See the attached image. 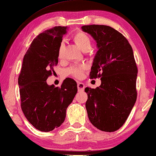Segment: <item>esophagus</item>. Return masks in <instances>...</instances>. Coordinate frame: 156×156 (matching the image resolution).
I'll use <instances>...</instances> for the list:
<instances>
[{"label": "esophagus", "instance_id": "1", "mask_svg": "<svg viewBox=\"0 0 156 156\" xmlns=\"http://www.w3.org/2000/svg\"><path fill=\"white\" fill-rule=\"evenodd\" d=\"M78 91H83L85 89V84L82 83H78L77 85Z\"/></svg>", "mask_w": 156, "mask_h": 156}]
</instances>
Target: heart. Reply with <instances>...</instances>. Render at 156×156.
<instances>
[{
  "label": "heart",
  "instance_id": "1",
  "mask_svg": "<svg viewBox=\"0 0 156 156\" xmlns=\"http://www.w3.org/2000/svg\"><path fill=\"white\" fill-rule=\"evenodd\" d=\"M73 40L76 45L83 51H87L91 48L90 38L89 37L87 34L83 33V32L80 31L74 34V35L73 36ZM63 51L64 45L63 44H61L58 49V58L60 59L62 58ZM86 68L87 67H86L85 65L72 66V67L69 69V72L74 77L80 78H82L84 71L85 70Z\"/></svg>",
  "mask_w": 156,
  "mask_h": 156
}]
</instances>
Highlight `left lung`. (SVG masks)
<instances>
[{
	"label": "left lung",
	"mask_w": 156,
	"mask_h": 156,
	"mask_svg": "<svg viewBox=\"0 0 156 156\" xmlns=\"http://www.w3.org/2000/svg\"><path fill=\"white\" fill-rule=\"evenodd\" d=\"M81 28L97 43L90 76L101 80L99 87L85 90L89 119L102 131H116L126 121L137 99V68L133 48L126 38L110 26L90 25Z\"/></svg>",
	"instance_id": "8db88e82"
}]
</instances>
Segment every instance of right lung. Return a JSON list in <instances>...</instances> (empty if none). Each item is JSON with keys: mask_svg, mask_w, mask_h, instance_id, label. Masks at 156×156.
Returning <instances> with one entry per match:
<instances>
[{"mask_svg": "<svg viewBox=\"0 0 156 156\" xmlns=\"http://www.w3.org/2000/svg\"><path fill=\"white\" fill-rule=\"evenodd\" d=\"M67 27L55 26L36 37L24 55L18 83L21 109L28 122L40 131L60 127L66 111L77 93V84L67 78L61 87L48 85L46 80L55 72L58 49Z\"/></svg>", "mask_w": 156, "mask_h": 156, "instance_id": "1", "label": "right lung"}]
</instances>
